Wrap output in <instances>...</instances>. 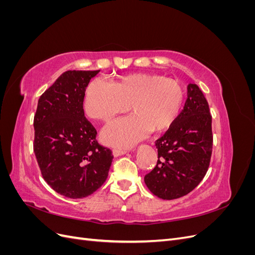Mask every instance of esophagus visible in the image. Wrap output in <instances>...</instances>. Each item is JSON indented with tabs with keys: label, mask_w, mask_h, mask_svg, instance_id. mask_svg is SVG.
Instances as JSON below:
<instances>
[{
	"label": "esophagus",
	"mask_w": 255,
	"mask_h": 255,
	"mask_svg": "<svg viewBox=\"0 0 255 255\" xmlns=\"http://www.w3.org/2000/svg\"><path fill=\"white\" fill-rule=\"evenodd\" d=\"M127 153H128L127 149H114L113 150V154H114L115 157L125 155V154H127Z\"/></svg>",
	"instance_id": "34e87169"
}]
</instances>
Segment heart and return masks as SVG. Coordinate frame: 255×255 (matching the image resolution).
I'll return each instance as SVG.
<instances>
[{"label": "heart", "instance_id": "b5f03b06", "mask_svg": "<svg viewBox=\"0 0 255 255\" xmlns=\"http://www.w3.org/2000/svg\"><path fill=\"white\" fill-rule=\"evenodd\" d=\"M185 91L182 84L155 73H130L111 85L92 81L85 89L84 110L92 119L110 122L128 109L134 114L107 126L102 140L130 146L150 133L168 129L179 117Z\"/></svg>", "mask_w": 255, "mask_h": 255}]
</instances>
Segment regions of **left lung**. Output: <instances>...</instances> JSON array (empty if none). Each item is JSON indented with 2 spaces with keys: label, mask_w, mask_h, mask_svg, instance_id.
<instances>
[{
  "label": "left lung",
  "mask_w": 255,
  "mask_h": 255,
  "mask_svg": "<svg viewBox=\"0 0 255 255\" xmlns=\"http://www.w3.org/2000/svg\"><path fill=\"white\" fill-rule=\"evenodd\" d=\"M155 145L158 160L144 176L146 187L164 200L186 196L205 176L213 149L212 116L198 85H188L183 111Z\"/></svg>",
  "instance_id": "1"
}]
</instances>
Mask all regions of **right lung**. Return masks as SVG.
I'll return each mask as SVG.
<instances>
[{"instance_id": "add662e5", "label": "right lung", "mask_w": 255, "mask_h": 255, "mask_svg": "<svg viewBox=\"0 0 255 255\" xmlns=\"http://www.w3.org/2000/svg\"><path fill=\"white\" fill-rule=\"evenodd\" d=\"M99 72L66 71L38 101L35 155L44 181L67 198L94 194L106 181L114 158L98 143L83 109L85 89Z\"/></svg>"}]
</instances>
